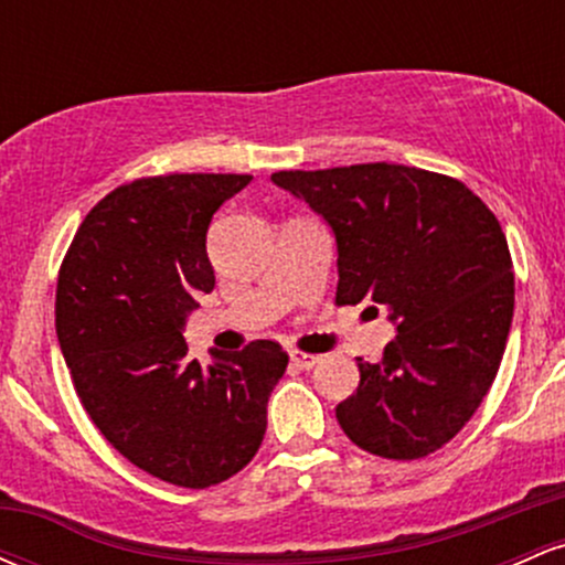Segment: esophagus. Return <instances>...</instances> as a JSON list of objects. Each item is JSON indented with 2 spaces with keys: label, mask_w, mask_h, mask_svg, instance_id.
Here are the masks:
<instances>
[{
  "label": "esophagus",
  "mask_w": 565,
  "mask_h": 565,
  "mask_svg": "<svg viewBox=\"0 0 565 565\" xmlns=\"http://www.w3.org/2000/svg\"><path fill=\"white\" fill-rule=\"evenodd\" d=\"M289 359H291V364L300 366V369H313V366L321 361L319 355H313V353H300V350H291Z\"/></svg>",
  "instance_id": "1"
}]
</instances>
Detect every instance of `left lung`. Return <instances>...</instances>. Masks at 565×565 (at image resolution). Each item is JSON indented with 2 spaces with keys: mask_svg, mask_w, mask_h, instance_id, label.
Returning <instances> with one entry per match:
<instances>
[{
  "mask_svg": "<svg viewBox=\"0 0 565 565\" xmlns=\"http://www.w3.org/2000/svg\"><path fill=\"white\" fill-rule=\"evenodd\" d=\"M337 242V305L387 310L395 340L337 406L355 446L423 459L481 406L508 342L515 278L499 220L468 185L404 164L274 172Z\"/></svg>",
  "mask_w": 565,
  "mask_h": 565,
  "instance_id": "1",
  "label": "left lung"
}]
</instances>
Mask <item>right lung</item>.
Returning a JSON list of instances; mask_svg holds the SVG:
<instances>
[{
  "label": "right lung",
  "mask_w": 565,
  "mask_h": 565,
  "mask_svg": "<svg viewBox=\"0 0 565 565\" xmlns=\"http://www.w3.org/2000/svg\"><path fill=\"white\" fill-rule=\"evenodd\" d=\"M249 174H159L93 206L68 246L55 332L76 395L135 468L183 489L228 481L260 449L268 398L289 355L257 340L188 359L183 329L199 291L215 289L212 215Z\"/></svg>",
  "instance_id": "right-lung-1"
}]
</instances>
